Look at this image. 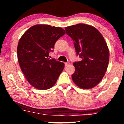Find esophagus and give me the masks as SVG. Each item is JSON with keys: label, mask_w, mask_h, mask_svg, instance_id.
<instances>
[{"label": "esophagus", "mask_w": 124, "mask_h": 124, "mask_svg": "<svg viewBox=\"0 0 124 124\" xmlns=\"http://www.w3.org/2000/svg\"><path fill=\"white\" fill-rule=\"evenodd\" d=\"M70 64V63L69 62H65V65L66 66V67H67V66H68V65H69Z\"/></svg>", "instance_id": "34e87169"}]
</instances>
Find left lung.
Returning a JSON list of instances; mask_svg holds the SVG:
<instances>
[{"label":"left lung","mask_w":124,"mask_h":124,"mask_svg":"<svg viewBox=\"0 0 124 124\" xmlns=\"http://www.w3.org/2000/svg\"><path fill=\"white\" fill-rule=\"evenodd\" d=\"M77 53L82 59L73 65L76 70L72 78L74 84L83 89L97 85L104 77L109 62L107 45L101 33L94 26L85 23L66 27Z\"/></svg>","instance_id":"left-lung-1"}]
</instances>
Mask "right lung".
<instances>
[{
    "instance_id": "obj_1",
    "label": "right lung",
    "mask_w": 124,
    "mask_h": 124,
    "mask_svg": "<svg viewBox=\"0 0 124 124\" xmlns=\"http://www.w3.org/2000/svg\"><path fill=\"white\" fill-rule=\"evenodd\" d=\"M65 34L61 28L35 25L20 39L17 50L18 62L27 81L34 87L47 90L56 82L64 64L48 58L49 53Z\"/></svg>"
}]
</instances>
